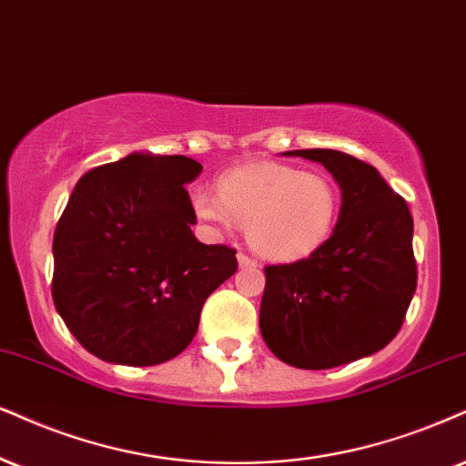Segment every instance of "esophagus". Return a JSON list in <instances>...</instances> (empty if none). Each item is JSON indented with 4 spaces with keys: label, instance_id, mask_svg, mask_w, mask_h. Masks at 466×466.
<instances>
[{
    "label": "esophagus",
    "instance_id": "obj_1",
    "mask_svg": "<svg viewBox=\"0 0 466 466\" xmlns=\"http://www.w3.org/2000/svg\"><path fill=\"white\" fill-rule=\"evenodd\" d=\"M238 263L239 268H257V261H252L248 255H244V252H238Z\"/></svg>",
    "mask_w": 466,
    "mask_h": 466
}]
</instances>
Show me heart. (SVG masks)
I'll use <instances>...</instances> for the list:
<instances>
[{
    "label": "heart",
    "mask_w": 466,
    "mask_h": 466,
    "mask_svg": "<svg viewBox=\"0 0 466 466\" xmlns=\"http://www.w3.org/2000/svg\"><path fill=\"white\" fill-rule=\"evenodd\" d=\"M198 220L222 231L246 224V239L263 259L291 263L313 255L330 238L339 216V189L321 172L287 164H246L224 172L218 192L197 187Z\"/></svg>",
    "instance_id": "obj_1"
}]
</instances>
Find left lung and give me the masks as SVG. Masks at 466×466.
I'll return each instance as SVG.
<instances>
[{
	"mask_svg": "<svg viewBox=\"0 0 466 466\" xmlns=\"http://www.w3.org/2000/svg\"><path fill=\"white\" fill-rule=\"evenodd\" d=\"M324 166L341 189L335 231L313 255L266 268L259 326L274 356L330 370L398 335L417 287L412 216L373 166L332 148L287 151Z\"/></svg>",
	"mask_w": 466,
	"mask_h": 466,
	"instance_id": "1",
	"label": "left lung"
}]
</instances>
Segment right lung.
Listing matches in <instances>:
<instances>
[{"label":"right lung","instance_id":"1","mask_svg":"<svg viewBox=\"0 0 466 466\" xmlns=\"http://www.w3.org/2000/svg\"><path fill=\"white\" fill-rule=\"evenodd\" d=\"M203 170L186 155L131 153L86 172L54 233V304L82 346L114 365L175 359L198 330L209 294L238 269L207 246L186 186Z\"/></svg>","mask_w":466,"mask_h":466}]
</instances>
